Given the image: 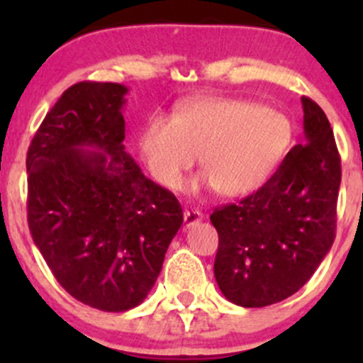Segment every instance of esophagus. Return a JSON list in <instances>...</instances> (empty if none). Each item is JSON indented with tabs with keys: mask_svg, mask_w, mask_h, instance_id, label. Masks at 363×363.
Here are the masks:
<instances>
[{
	"mask_svg": "<svg viewBox=\"0 0 363 363\" xmlns=\"http://www.w3.org/2000/svg\"><path fill=\"white\" fill-rule=\"evenodd\" d=\"M203 219V214L199 211V208H186L184 211V225L188 226H193L196 225V223H200Z\"/></svg>",
	"mask_w": 363,
	"mask_h": 363,
	"instance_id": "34e87169",
	"label": "esophagus"
}]
</instances>
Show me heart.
<instances>
[{
	"instance_id": "b5f03b06",
	"label": "heart",
	"mask_w": 363,
	"mask_h": 363,
	"mask_svg": "<svg viewBox=\"0 0 363 363\" xmlns=\"http://www.w3.org/2000/svg\"><path fill=\"white\" fill-rule=\"evenodd\" d=\"M290 138V123L279 112L244 100L205 98L174 117H152L138 145L145 167L164 188L177 189L200 155L205 175L193 188L214 186L219 195L239 196L269 177Z\"/></svg>"
}]
</instances>
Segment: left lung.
<instances>
[{"label": "left lung", "instance_id": "obj_1", "mask_svg": "<svg viewBox=\"0 0 363 363\" xmlns=\"http://www.w3.org/2000/svg\"><path fill=\"white\" fill-rule=\"evenodd\" d=\"M306 142L256 193L214 208V276L230 302L265 307L288 298L330 251L337 223L340 156L320 105L302 96Z\"/></svg>", "mask_w": 363, "mask_h": 363}]
</instances>
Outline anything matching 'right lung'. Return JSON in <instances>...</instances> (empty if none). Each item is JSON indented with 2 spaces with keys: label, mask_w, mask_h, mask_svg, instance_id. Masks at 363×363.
I'll use <instances>...</instances> for the list:
<instances>
[{
  "label": "right lung",
  "mask_w": 363,
  "mask_h": 363,
  "mask_svg": "<svg viewBox=\"0 0 363 363\" xmlns=\"http://www.w3.org/2000/svg\"><path fill=\"white\" fill-rule=\"evenodd\" d=\"M126 93L113 82L73 84L47 112L26 158L36 247L73 298L107 313L147 296L182 225L174 193L124 151Z\"/></svg>",
  "instance_id": "add662e5"
}]
</instances>
